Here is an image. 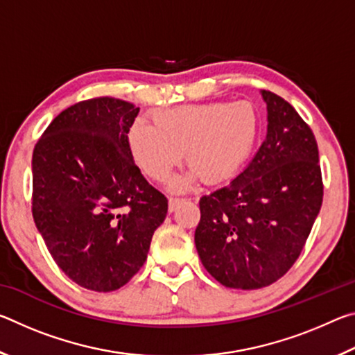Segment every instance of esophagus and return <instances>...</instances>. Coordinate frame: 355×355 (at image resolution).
Returning <instances> with one entry per match:
<instances>
[{
	"instance_id": "obj_1",
	"label": "esophagus",
	"mask_w": 355,
	"mask_h": 355,
	"mask_svg": "<svg viewBox=\"0 0 355 355\" xmlns=\"http://www.w3.org/2000/svg\"><path fill=\"white\" fill-rule=\"evenodd\" d=\"M180 202H183V199H177V197H171V199H169V211H171V213L173 211V209L177 208V205H178Z\"/></svg>"
}]
</instances>
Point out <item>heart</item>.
<instances>
[{"label": "heart", "mask_w": 355, "mask_h": 355, "mask_svg": "<svg viewBox=\"0 0 355 355\" xmlns=\"http://www.w3.org/2000/svg\"><path fill=\"white\" fill-rule=\"evenodd\" d=\"M153 125L135 120L127 133L135 163L153 182H164L182 153L188 175L172 182L186 189L200 177L214 184L232 178L250 155L258 133L257 112L249 101H214L153 114Z\"/></svg>", "instance_id": "b5f03b06"}]
</instances>
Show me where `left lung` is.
<instances>
[{"label": "left lung", "mask_w": 355, "mask_h": 355, "mask_svg": "<svg viewBox=\"0 0 355 355\" xmlns=\"http://www.w3.org/2000/svg\"><path fill=\"white\" fill-rule=\"evenodd\" d=\"M261 95L266 139L236 178L202 197L194 235L207 271L236 290H258L290 271L324 194L313 131L288 101Z\"/></svg>", "instance_id": "8db88e82"}]
</instances>
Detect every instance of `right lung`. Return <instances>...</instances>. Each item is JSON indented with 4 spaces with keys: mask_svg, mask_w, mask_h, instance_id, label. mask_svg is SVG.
<instances>
[{
    "mask_svg": "<svg viewBox=\"0 0 355 355\" xmlns=\"http://www.w3.org/2000/svg\"><path fill=\"white\" fill-rule=\"evenodd\" d=\"M139 112L97 97L53 119L33 152V218L62 272L107 293L147 260L167 199L142 177L127 133Z\"/></svg>",
    "mask_w": 355,
    "mask_h": 355,
    "instance_id": "obj_1",
    "label": "right lung"
}]
</instances>
